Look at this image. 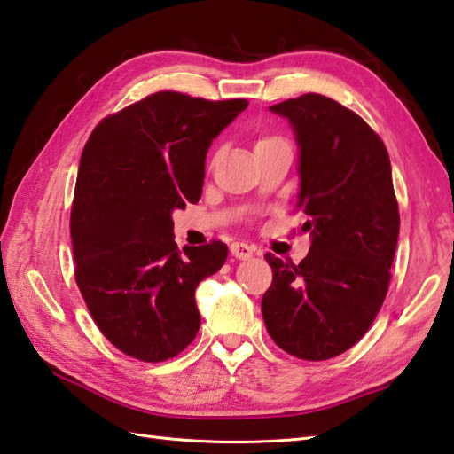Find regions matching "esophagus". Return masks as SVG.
<instances>
[{"label":"esophagus","instance_id":"esophagus-1","mask_svg":"<svg viewBox=\"0 0 454 454\" xmlns=\"http://www.w3.org/2000/svg\"><path fill=\"white\" fill-rule=\"evenodd\" d=\"M230 254H232L236 259H249V257H254L255 247L247 246L244 242H234L232 246H230Z\"/></svg>","mask_w":454,"mask_h":454}]
</instances>
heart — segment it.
Wrapping results in <instances>:
<instances>
[{"label":"heart","instance_id":"heart-1","mask_svg":"<svg viewBox=\"0 0 454 454\" xmlns=\"http://www.w3.org/2000/svg\"><path fill=\"white\" fill-rule=\"evenodd\" d=\"M273 140H278V138H262V140H257V144H255V148H257V146H262V144H267V142H273Z\"/></svg>","mask_w":454,"mask_h":454}]
</instances>
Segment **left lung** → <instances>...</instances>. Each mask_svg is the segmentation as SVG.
<instances>
[{
    "instance_id": "8db88e82",
    "label": "left lung",
    "mask_w": 454,
    "mask_h": 454,
    "mask_svg": "<svg viewBox=\"0 0 454 454\" xmlns=\"http://www.w3.org/2000/svg\"><path fill=\"white\" fill-rule=\"evenodd\" d=\"M298 144L296 208L310 252L301 263L267 254L273 283L262 312L273 341L298 359L325 361L369 330L387 298L400 234L387 146L359 114L325 95L273 105Z\"/></svg>"
}]
</instances>
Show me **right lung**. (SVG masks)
I'll return each instance as SVG.
<instances>
[{"label": "right lung", "mask_w": 454, "mask_h": 454, "mask_svg": "<svg viewBox=\"0 0 454 454\" xmlns=\"http://www.w3.org/2000/svg\"><path fill=\"white\" fill-rule=\"evenodd\" d=\"M246 107L158 91L103 119L85 144L70 218L75 283L124 355L160 363L195 340V291L228 247L179 252L171 215L200 199L210 144Z\"/></svg>", "instance_id": "obj_1"}]
</instances>
